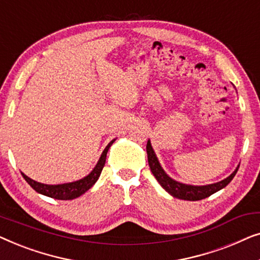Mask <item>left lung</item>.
I'll return each instance as SVG.
<instances>
[{
    "mask_svg": "<svg viewBox=\"0 0 260 260\" xmlns=\"http://www.w3.org/2000/svg\"><path fill=\"white\" fill-rule=\"evenodd\" d=\"M147 154H148V162L149 167H150L151 173L154 174L156 180L158 181V183L168 191L170 195H173L174 198L181 199V200H188V201H198L202 200V199L211 197L212 194H214L215 191L222 189L223 187H226L231 181L233 180V177L236 176L238 172V168L231 174L229 177H226L225 180L220 181V182L208 184V186H188V184H183L180 182H176L173 179L167 175L165 170L162 169V167L159 166L158 159L156 157L154 150H152L150 141H148L147 143Z\"/></svg>",
    "mask_w": 260,
    "mask_h": 260,
    "instance_id": "left-lung-1",
    "label": "left lung"
}]
</instances>
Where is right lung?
Instances as JSON below:
<instances>
[{
  "label": "right lung",
  "instance_id": "1",
  "mask_svg": "<svg viewBox=\"0 0 260 260\" xmlns=\"http://www.w3.org/2000/svg\"><path fill=\"white\" fill-rule=\"evenodd\" d=\"M113 142H115V140L110 142L108 147L104 149V151H103L101 158H99V161L97 163V166L94 167V169L92 170L86 177H84V179H81L79 181H76V182L54 184V186H53V184H44V183L37 182V181L31 180L28 176L24 175L23 173H22V176L23 179L27 181L28 184H29L35 191H38V193L44 194L46 197L56 199V200H73V199L83 195L85 191L90 189V188L97 182L98 177L101 176L102 170L104 168L106 154H108L109 148L111 147Z\"/></svg>",
  "mask_w": 260,
  "mask_h": 260
}]
</instances>
